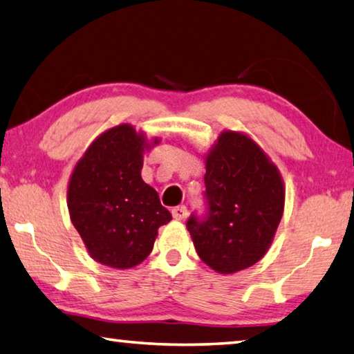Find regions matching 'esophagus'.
Wrapping results in <instances>:
<instances>
[{
  "mask_svg": "<svg viewBox=\"0 0 354 354\" xmlns=\"http://www.w3.org/2000/svg\"><path fill=\"white\" fill-rule=\"evenodd\" d=\"M171 215H173V218H175V220L183 221V220L187 218L189 211H187V207H185V206H176V207L171 209Z\"/></svg>",
  "mask_w": 354,
  "mask_h": 354,
  "instance_id": "1",
  "label": "esophagus"
}]
</instances>
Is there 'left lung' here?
<instances>
[{
  "instance_id": "1",
  "label": "left lung",
  "mask_w": 354,
  "mask_h": 354,
  "mask_svg": "<svg viewBox=\"0 0 354 354\" xmlns=\"http://www.w3.org/2000/svg\"><path fill=\"white\" fill-rule=\"evenodd\" d=\"M203 215L187 230L203 262L218 273L248 268L266 254L284 211L279 171L250 137L225 131L206 156Z\"/></svg>"
}]
</instances>
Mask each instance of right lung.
I'll return each mask as SVG.
<instances>
[{
    "label": "right lung",
    "mask_w": 354,
    "mask_h": 354,
    "mask_svg": "<svg viewBox=\"0 0 354 354\" xmlns=\"http://www.w3.org/2000/svg\"><path fill=\"white\" fill-rule=\"evenodd\" d=\"M145 148V137L131 124L111 128L88 147L70 178L71 223L93 259L113 268L140 263L159 226L171 220L140 176Z\"/></svg>",
    "instance_id": "1"
}]
</instances>
